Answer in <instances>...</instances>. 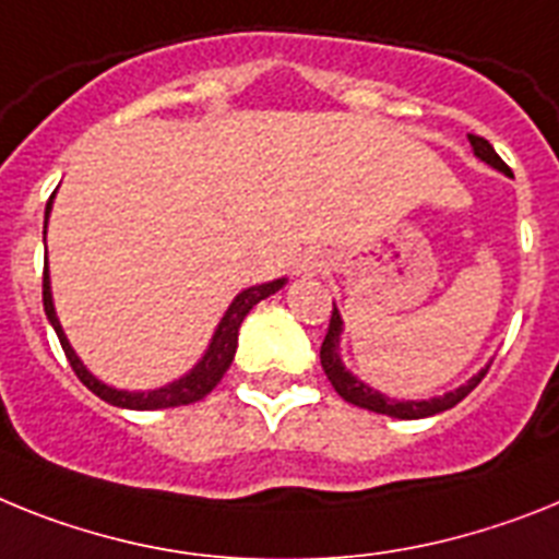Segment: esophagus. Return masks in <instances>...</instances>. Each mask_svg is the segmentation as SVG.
<instances>
[{
	"label": "esophagus",
	"mask_w": 559,
	"mask_h": 559,
	"mask_svg": "<svg viewBox=\"0 0 559 559\" xmlns=\"http://www.w3.org/2000/svg\"><path fill=\"white\" fill-rule=\"evenodd\" d=\"M326 266H330V258L321 250H307L301 261H298V272H301V275H321Z\"/></svg>",
	"instance_id": "1"
}]
</instances>
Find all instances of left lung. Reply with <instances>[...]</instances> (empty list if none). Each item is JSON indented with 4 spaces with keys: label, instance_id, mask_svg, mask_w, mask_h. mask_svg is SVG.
Returning <instances> with one entry per match:
<instances>
[{
    "label": "left lung",
    "instance_id": "8db88e82",
    "mask_svg": "<svg viewBox=\"0 0 559 559\" xmlns=\"http://www.w3.org/2000/svg\"><path fill=\"white\" fill-rule=\"evenodd\" d=\"M468 144H472L477 158H483L486 164H491V167H497V170H503L506 176H511L509 164L497 156L495 147H491L486 139H480V135H468ZM337 337H341V316H337V309L332 307L330 330H326V337H323V344H321V367L323 372H326V378H330L332 386H335L337 395L344 397V401L355 403V406H360V409L378 412V415H389V417H401V420H417V417H429V415H438V412L452 409V406H457V403H461L463 397H466L468 392L483 381V374L489 372V369H483V372L475 374L466 386L454 389V392H449V395L443 397H431V401H389V397H383L381 392H374V389H369L367 383H360L355 374L346 372L344 364H341V355H337Z\"/></svg>",
    "mask_w": 559,
    "mask_h": 559
}]
</instances>
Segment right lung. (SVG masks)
Wrapping results in <instances>:
<instances>
[{"instance_id":"1","label":"right lung","mask_w":559,"mask_h":559,"mask_svg":"<svg viewBox=\"0 0 559 559\" xmlns=\"http://www.w3.org/2000/svg\"><path fill=\"white\" fill-rule=\"evenodd\" d=\"M50 201H53V195H50ZM50 201H48V207H45V229H48ZM281 287H284V278L261 284V287L243 289L241 295H236V301L229 304L227 316H224L222 323H218V330H215L213 341H210L207 355L199 360V367L192 369L190 374H185L181 381L170 383V386L153 389V392H121V389H112L107 386V383L96 381V378L84 369V364L76 358V352H73V346H70L68 337H64L62 323H59V318H56L53 298H50L48 266H45V275H41V304H45V316H48V321L53 323V330L56 335H59V344H62L64 355H68L70 367H73L79 381L91 389L93 395L112 403V406H121V409H170V406H187V403L201 401V397H207L210 392L218 386V381H222L224 372H227L229 364H233V358H236L238 326H241V321L247 318V312H250L258 301H264V298H270L272 293H278Z\"/></svg>"}]
</instances>
